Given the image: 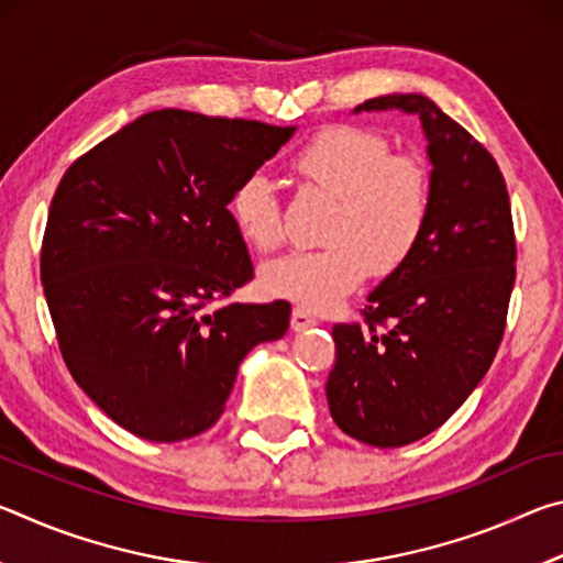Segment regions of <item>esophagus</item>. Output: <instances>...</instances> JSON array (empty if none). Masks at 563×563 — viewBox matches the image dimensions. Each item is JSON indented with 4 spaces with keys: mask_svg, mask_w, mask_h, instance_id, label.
I'll use <instances>...</instances> for the list:
<instances>
[{
    "mask_svg": "<svg viewBox=\"0 0 563 563\" xmlns=\"http://www.w3.org/2000/svg\"><path fill=\"white\" fill-rule=\"evenodd\" d=\"M290 325H292L295 332H300V330H305V328L318 325V318H316V312L308 310V308H302V305H298V308H292Z\"/></svg>",
    "mask_w": 563,
    "mask_h": 563,
    "instance_id": "obj_1",
    "label": "esophagus"
}]
</instances>
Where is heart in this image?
Masks as SVG:
<instances>
[{"instance_id":"1","label":"heart","mask_w":563,"mask_h":563,"mask_svg":"<svg viewBox=\"0 0 563 563\" xmlns=\"http://www.w3.org/2000/svg\"><path fill=\"white\" fill-rule=\"evenodd\" d=\"M389 151L385 136L350 123L322 129L295 151L290 166L302 184L332 196L322 228L328 245L271 263L263 271L268 292L318 310L355 290L367 271L387 275L415 253L432 216V176L417 156ZM228 208L255 251L283 245L280 201L263 170L238 180Z\"/></svg>"}]
</instances>
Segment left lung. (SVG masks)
Wrapping results in <instances>:
<instances>
[{
	"instance_id": "1",
	"label": "left lung",
	"mask_w": 563,
	"mask_h": 563,
	"mask_svg": "<svg viewBox=\"0 0 563 563\" xmlns=\"http://www.w3.org/2000/svg\"><path fill=\"white\" fill-rule=\"evenodd\" d=\"M417 113L432 161V216L415 253L369 292L362 322H338L330 415L352 440L402 446L442 427L482 383L517 278L509 190L497 161L422 93L355 111Z\"/></svg>"
}]
</instances>
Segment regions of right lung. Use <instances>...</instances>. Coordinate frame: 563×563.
<instances>
[{
    "instance_id": "1",
    "label": "right lung",
    "mask_w": 563,
    "mask_h": 563,
    "mask_svg": "<svg viewBox=\"0 0 563 563\" xmlns=\"http://www.w3.org/2000/svg\"><path fill=\"white\" fill-rule=\"evenodd\" d=\"M292 126L161 109L66 168L42 241L62 357L113 422L180 442L223 415L238 365L290 302H233L253 263L228 201Z\"/></svg>"
}]
</instances>
